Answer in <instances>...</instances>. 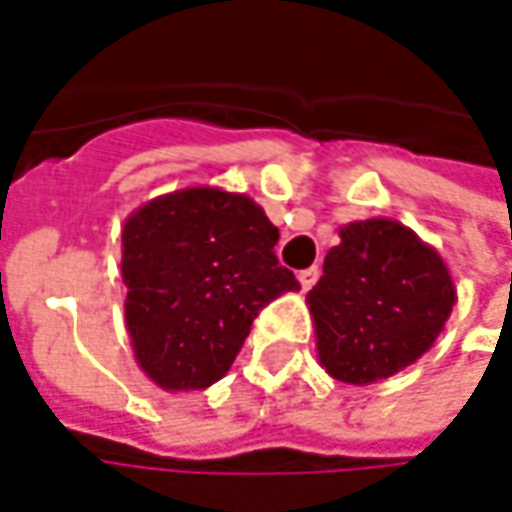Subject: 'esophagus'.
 <instances>
[{"mask_svg": "<svg viewBox=\"0 0 512 512\" xmlns=\"http://www.w3.org/2000/svg\"><path fill=\"white\" fill-rule=\"evenodd\" d=\"M317 278H320V266H308V269H302V272H299V284H302V290H311V287L317 284Z\"/></svg>", "mask_w": 512, "mask_h": 512, "instance_id": "34e87169", "label": "esophagus"}]
</instances>
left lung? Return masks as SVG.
<instances>
[{
	"mask_svg": "<svg viewBox=\"0 0 512 512\" xmlns=\"http://www.w3.org/2000/svg\"><path fill=\"white\" fill-rule=\"evenodd\" d=\"M454 302L445 260L415 231L394 219L350 222L308 293L320 364L350 385L388 379L436 344Z\"/></svg>",
	"mask_w": 512,
	"mask_h": 512,
	"instance_id": "left-lung-1",
	"label": "left lung"
}]
</instances>
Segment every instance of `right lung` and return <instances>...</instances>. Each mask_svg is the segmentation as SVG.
Returning a JSON list of instances; mask_svg holds the SVG:
<instances>
[{
  "label": "right lung",
  "instance_id": "right-lung-1",
  "mask_svg": "<svg viewBox=\"0 0 512 512\" xmlns=\"http://www.w3.org/2000/svg\"><path fill=\"white\" fill-rule=\"evenodd\" d=\"M121 243L127 332L139 367L165 391L219 382L257 314L299 290L278 266V228L237 192L159 195L124 222Z\"/></svg>",
  "mask_w": 512,
  "mask_h": 512
}]
</instances>
